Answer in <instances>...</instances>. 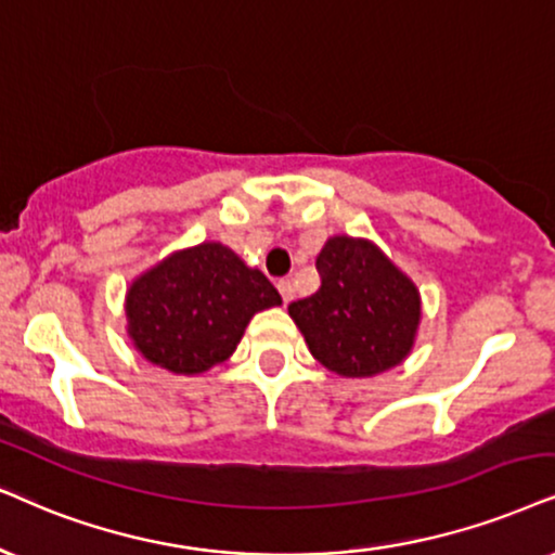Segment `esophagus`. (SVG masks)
Listing matches in <instances>:
<instances>
[{"instance_id":"obj_1","label":"esophagus","mask_w":555,"mask_h":555,"mask_svg":"<svg viewBox=\"0 0 555 555\" xmlns=\"http://www.w3.org/2000/svg\"><path fill=\"white\" fill-rule=\"evenodd\" d=\"M276 289H279V294H282L284 305H289V301L294 299V286H292L289 279H282V282L276 284Z\"/></svg>"}]
</instances>
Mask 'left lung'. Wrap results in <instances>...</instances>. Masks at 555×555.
Listing matches in <instances>:
<instances>
[{"label":"left lung","instance_id":"8db88e82","mask_svg":"<svg viewBox=\"0 0 555 555\" xmlns=\"http://www.w3.org/2000/svg\"><path fill=\"white\" fill-rule=\"evenodd\" d=\"M318 271L320 289L289 305L314 359L343 378L399 366L423 320L417 284L374 241L353 235H330Z\"/></svg>","mask_w":555,"mask_h":555}]
</instances>
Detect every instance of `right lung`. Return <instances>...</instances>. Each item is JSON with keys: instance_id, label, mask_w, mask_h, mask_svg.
<instances>
[{"instance_id": "right-lung-1", "label": "right lung", "mask_w": 555, "mask_h": 555, "mask_svg": "<svg viewBox=\"0 0 555 555\" xmlns=\"http://www.w3.org/2000/svg\"><path fill=\"white\" fill-rule=\"evenodd\" d=\"M279 305L276 286L217 241L173 250L125 292L132 346L177 376H199L228 361L254 314Z\"/></svg>"}]
</instances>
